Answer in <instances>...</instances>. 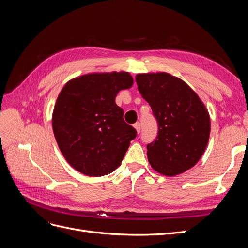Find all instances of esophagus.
Instances as JSON below:
<instances>
[{"label":"esophagus","instance_id":"esophagus-1","mask_svg":"<svg viewBox=\"0 0 248 248\" xmlns=\"http://www.w3.org/2000/svg\"><path fill=\"white\" fill-rule=\"evenodd\" d=\"M134 126V128H136L137 129V131L138 132H140V128H141V125H140V122H137L136 124H134L133 125Z\"/></svg>","mask_w":248,"mask_h":248}]
</instances>
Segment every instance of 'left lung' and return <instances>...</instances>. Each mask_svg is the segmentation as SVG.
I'll return each mask as SVG.
<instances>
[{"label": "left lung", "mask_w": 248, "mask_h": 248, "mask_svg": "<svg viewBox=\"0 0 248 248\" xmlns=\"http://www.w3.org/2000/svg\"><path fill=\"white\" fill-rule=\"evenodd\" d=\"M140 93L158 123L156 139L147 145L151 167L166 176L191 169L202 157L210 136V117L193 90L166 72L136 77Z\"/></svg>", "instance_id": "left-lung-1"}]
</instances>
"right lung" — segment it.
Returning a JSON list of instances; mask_svg holds the SVG:
<instances>
[{"label": "right lung", "mask_w": 248, "mask_h": 248, "mask_svg": "<svg viewBox=\"0 0 248 248\" xmlns=\"http://www.w3.org/2000/svg\"><path fill=\"white\" fill-rule=\"evenodd\" d=\"M133 84L128 72L91 73L69 80L52 112V130L70 166L90 177L114 171L136 139L117 94Z\"/></svg>", "instance_id": "obj_1"}]
</instances>
